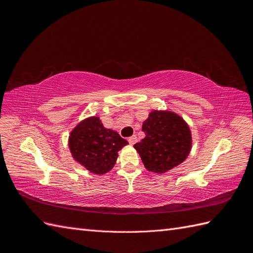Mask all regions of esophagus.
Wrapping results in <instances>:
<instances>
[{
  "label": "esophagus",
  "mask_w": 253,
  "mask_h": 253,
  "mask_svg": "<svg viewBox=\"0 0 253 253\" xmlns=\"http://www.w3.org/2000/svg\"><path fill=\"white\" fill-rule=\"evenodd\" d=\"M127 141H128V143H129V144L133 145V144H135V143H136V141H137V137H136L135 135H133L132 137H129V138L127 139Z\"/></svg>",
  "instance_id": "1"
}]
</instances>
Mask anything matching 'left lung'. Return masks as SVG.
Instances as JSON below:
<instances>
[{"instance_id":"1","label":"left lung","mask_w":253,"mask_h":253,"mask_svg":"<svg viewBox=\"0 0 253 253\" xmlns=\"http://www.w3.org/2000/svg\"><path fill=\"white\" fill-rule=\"evenodd\" d=\"M144 138L134 144L145 169L165 173L187 158L191 150V132L187 124L171 112L154 111L142 124Z\"/></svg>"}]
</instances>
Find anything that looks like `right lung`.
Instances as JSON below:
<instances>
[{
	"label": "right lung",
	"mask_w": 253,
	"mask_h": 253,
	"mask_svg": "<svg viewBox=\"0 0 253 253\" xmlns=\"http://www.w3.org/2000/svg\"><path fill=\"white\" fill-rule=\"evenodd\" d=\"M68 143L75 160L95 174L109 172L116 164L118 151L128 144L117 132L105 128L98 117L80 122Z\"/></svg>",
	"instance_id": "right-lung-1"
}]
</instances>
